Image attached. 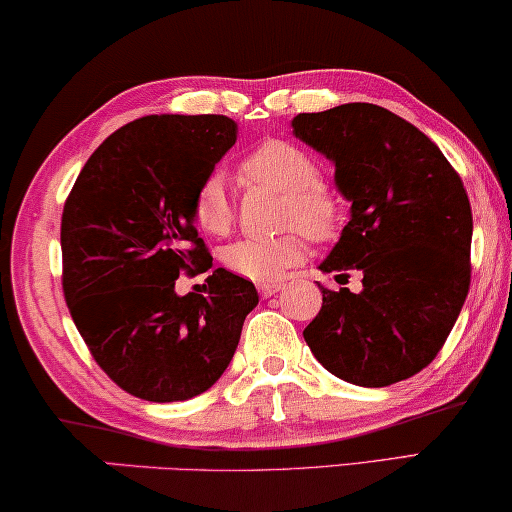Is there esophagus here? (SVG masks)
Masks as SVG:
<instances>
[{
  "label": "esophagus",
  "instance_id": "1",
  "mask_svg": "<svg viewBox=\"0 0 512 512\" xmlns=\"http://www.w3.org/2000/svg\"><path fill=\"white\" fill-rule=\"evenodd\" d=\"M282 289H284L282 282H261V284H258V293H261L263 298L275 296V293L282 291Z\"/></svg>",
  "mask_w": 512,
  "mask_h": 512
}]
</instances>
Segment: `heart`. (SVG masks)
<instances>
[{
    "instance_id": "heart-1",
    "label": "heart",
    "mask_w": 512,
    "mask_h": 512,
    "mask_svg": "<svg viewBox=\"0 0 512 512\" xmlns=\"http://www.w3.org/2000/svg\"><path fill=\"white\" fill-rule=\"evenodd\" d=\"M244 181L284 193L282 223L293 226L275 237H244L223 249L230 272L251 282H277L307 256V235L317 242L335 237L342 209L333 191L321 184V170L310 153L284 139L258 144L242 160ZM193 223L202 233L223 237L233 230L235 205L219 172L207 174L191 200Z\"/></svg>"
}]
</instances>
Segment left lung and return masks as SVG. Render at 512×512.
Returning <instances> with one entry per match:
<instances>
[{
    "label": "left lung",
    "mask_w": 512,
    "mask_h": 512,
    "mask_svg": "<svg viewBox=\"0 0 512 512\" xmlns=\"http://www.w3.org/2000/svg\"><path fill=\"white\" fill-rule=\"evenodd\" d=\"M293 135L335 163L352 219L319 270L363 272V291H331L305 328L328 373L389 387L443 349L471 286L473 214L443 151L377 104L298 114Z\"/></svg>",
    "instance_id": "obj_1"
}]
</instances>
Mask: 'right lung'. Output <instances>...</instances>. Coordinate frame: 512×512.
I'll return each mask as SVG.
<instances>
[{"mask_svg": "<svg viewBox=\"0 0 512 512\" xmlns=\"http://www.w3.org/2000/svg\"><path fill=\"white\" fill-rule=\"evenodd\" d=\"M228 116L137 118L97 146L62 209V291L83 342L128 394L186 401L223 375L256 286L226 268L209 296H177L212 256L191 216L195 188L235 144Z\"/></svg>", "mask_w": 512, "mask_h": 512, "instance_id": "obj_1", "label": "right lung"}]
</instances>
